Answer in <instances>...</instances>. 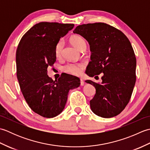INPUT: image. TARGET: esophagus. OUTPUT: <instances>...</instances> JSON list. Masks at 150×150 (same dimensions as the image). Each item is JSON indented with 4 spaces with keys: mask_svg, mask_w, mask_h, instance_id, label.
Here are the masks:
<instances>
[{
    "mask_svg": "<svg viewBox=\"0 0 150 150\" xmlns=\"http://www.w3.org/2000/svg\"><path fill=\"white\" fill-rule=\"evenodd\" d=\"M80 82H81V86H84V81H83V79H80Z\"/></svg>",
    "mask_w": 150,
    "mask_h": 150,
    "instance_id": "obj_1",
    "label": "esophagus"
}]
</instances>
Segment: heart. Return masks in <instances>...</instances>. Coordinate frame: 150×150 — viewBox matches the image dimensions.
I'll list each match as a JSON object with an SVG mask.
<instances>
[{
	"instance_id": "b5f03b06",
	"label": "heart",
	"mask_w": 150,
	"mask_h": 150,
	"mask_svg": "<svg viewBox=\"0 0 150 150\" xmlns=\"http://www.w3.org/2000/svg\"><path fill=\"white\" fill-rule=\"evenodd\" d=\"M70 42L73 46L80 50H84L86 46V44L84 39L78 35H74L70 37ZM63 45L64 42L62 40H60L56 44L55 47V55L57 58L61 56ZM84 68V63H68L63 67V70L66 73H70V74L79 75L83 71Z\"/></svg>"
}]
</instances>
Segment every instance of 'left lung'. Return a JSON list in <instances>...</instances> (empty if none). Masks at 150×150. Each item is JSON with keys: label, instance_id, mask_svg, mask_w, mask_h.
Here are the masks:
<instances>
[{"label": "left lung", "instance_id": "obj_1", "mask_svg": "<svg viewBox=\"0 0 150 150\" xmlns=\"http://www.w3.org/2000/svg\"><path fill=\"white\" fill-rule=\"evenodd\" d=\"M73 33L90 46L91 61L86 73L95 78L104 74L100 84L86 81L96 90L90 100L92 111L103 118L117 116L128 104L136 81V57L131 43L122 31L103 22L79 25Z\"/></svg>", "mask_w": 150, "mask_h": 150}]
</instances>
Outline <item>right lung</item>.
<instances>
[{"mask_svg": "<svg viewBox=\"0 0 150 150\" xmlns=\"http://www.w3.org/2000/svg\"><path fill=\"white\" fill-rule=\"evenodd\" d=\"M73 24L42 22L22 36L16 52L17 77L22 95L35 113L53 118L65 107L69 90L78 88L79 78L64 73L54 81L47 74L56 61L55 47Z\"/></svg>", "mask_w": 150, "mask_h": 150, "instance_id": "obj_1", "label": "right lung"}]
</instances>
